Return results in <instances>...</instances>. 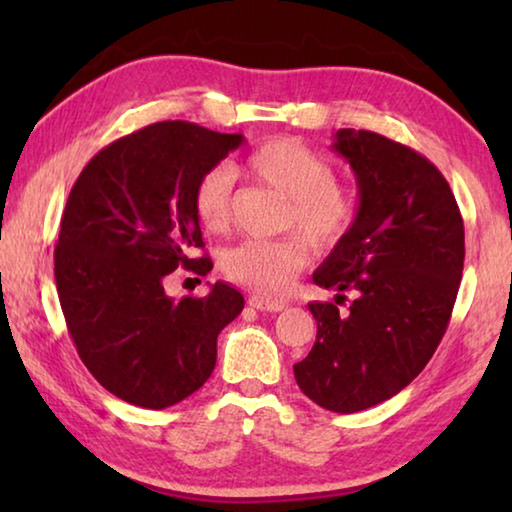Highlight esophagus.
<instances>
[{"mask_svg":"<svg viewBox=\"0 0 512 512\" xmlns=\"http://www.w3.org/2000/svg\"><path fill=\"white\" fill-rule=\"evenodd\" d=\"M248 305L259 309V311H282L284 307H287L282 300H268V298H262V296H250Z\"/></svg>","mask_w":512,"mask_h":512,"instance_id":"34e87169","label":"esophagus"}]
</instances>
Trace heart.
I'll use <instances>...</instances> for the list:
<instances>
[{
    "mask_svg": "<svg viewBox=\"0 0 512 512\" xmlns=\"http://www.w3.org/2000/svg\"><path fill=\"white\" fill-rule=\"evenodd\" d=\"M244 169L262 183L289 196L284 225L296 228L309 246L329 250L348 235L359 216V194L334 180L332 167L316 151L296 140H268L250 151ZM232 171L214 167L194 187V212L205 230L221 232L230 221ZM298 235L280 239H244L225 250L223 271L232 282L259 296H280L309 259Z\"/></svg>",
    "mask_w": 512,
    "mask_h": 512,
    "instance_id": "1",
    "label": "heart"
}]
</instances>
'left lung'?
<instances>
[{"instance_id": "obj_1", "label": "left lung", "mask_w": 512, "mask_h": 512, "mask_svg": "<svg viewBox=\"0 0 512 512\" xmlns=\"http://www.w3.org/2000/svg\"><path fill=\"white\" fill-rule=\"evenodd\" d=\"M332 149L350 162L361 207L314 282L357 298L345 314L311 302L316 343L293 375L323 409L357 413L391 400L436 352L461 284L465 230L445 176L418 151L354 128L336 131Z\"/></svg>"}]
</instances>
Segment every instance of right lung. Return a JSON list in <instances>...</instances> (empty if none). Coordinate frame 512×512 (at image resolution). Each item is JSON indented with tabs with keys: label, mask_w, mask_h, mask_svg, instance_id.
Masks as SVG:
<instances>
[{
	"label": "right lung",
	"mask_w": 512,
	"mask_h": 512,
	"mask_svg": "<svg viewBox=\"0 0 512 512\" xmlns=\"http://www.w3.org/2000/svg\"><path fill=\"white\" fill-rule=\"evenodd\" d=\"M244 142L192 121H158L108 144L69 192L54 275L69 336L99 384L128 404L167 409L196 393L216 363V336L244 296L216 282L203 298L173 300L178 266L212 271L194 212L205 171Z\"/></svg>",
	"instance_id": "1"
}]
</instances>
